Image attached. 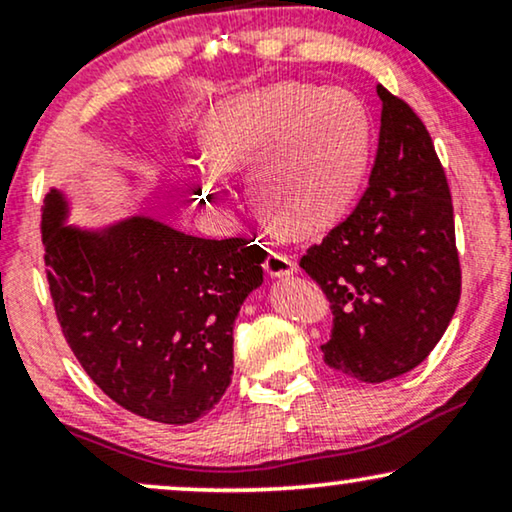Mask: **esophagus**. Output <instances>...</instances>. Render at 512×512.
Here are the masks:
<instances>
[{"instance_id": "34e87169", "label": "esophagus", "mask_w": 512, "mask_h": 512, "mask_svg": "<svg viewBox=\"0 0 512 512\" xmlns=\"http://www.w3.org/2000/svg\"><path fill=\"white\" fill-rule=\"evenodd\" d=\"M264 269L273 278L290 276V273L297 271V259L290 253H280V250H269V255L264 259Z\"/></svg>"}]
</instances>
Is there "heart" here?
I'll use <instances>...</instances> for the list:
<instances>
[{
    "label": "heart",
    "instance_id": "obj_1",
    "mask_svg": "<svg viewBox=\"0 0 512 512\" xmlns=\"http://www.w3.org/2000/svg\"><path fill=\"white\" fill-rule=\"evenodd\" d=\"M218 153L229 167L253 162L248 192L266 218L313 234L355 199L369 160V122L345 90L276 85L232 113ZM206 190L218 194L220 178L208 174Z\"/></svg>",
    "mask_w": 512,
    "mask_h": 512
}]
</instances>
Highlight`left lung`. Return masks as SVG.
I'll list each match as a JSON object with an SVG mask.
<instances>
[{
	"instance_id": "left-lung-1",
	"label": "left lung",
	"mask_w": 512,
	"mask_h": 512,
	"mask_svg": "<svg viewBox=\"0 0 512 512\" xmlns=\"http://www.w3.org/2000/svg\"><path fill=\"white\" fill-rule=\"evenodd\" d=\"M383 102L369 187L299 266L325 290L334 327L325 364L385 383L424 362L462 294L448 178L417 113L378 85Z\"/></svg>"
}]
</instances>
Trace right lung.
<instances>
[{"mask_svg":"<svg viewBox=\"0 0 512 512\" xmlns=\"http://www.w3.org/2000/svg\"><path fill=\"white\" fill-rule=\"evenodd\" d=\"M43 206L46 278L57 322L85 373L129 413L162 424L204 417L232 383L234 320L262 285L253 239H199L134 215L85 232Z\"/></svg>","mask_w":512,"mask_h":512,"instance_id":"1","label":"right lung"}]
</instances>
